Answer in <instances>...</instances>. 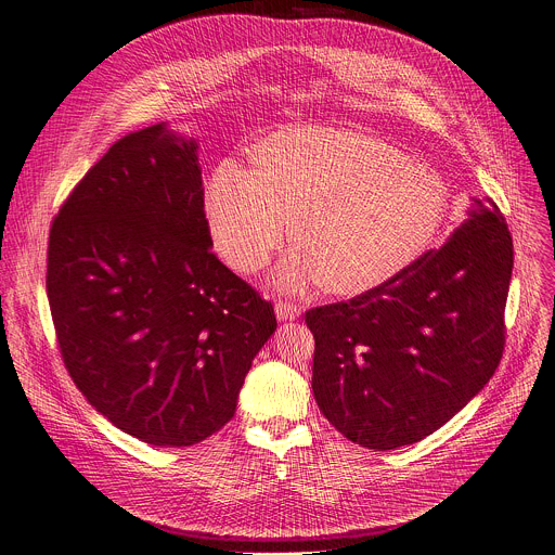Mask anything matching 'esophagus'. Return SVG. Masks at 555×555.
Segmentation results:
<instances>
[{"label": "esophagus", "mask_w": 555, "mask_h": 555, "mask_svg": "<svg viewBox=\"0 0 555 555\" xmlns=\"http://www.w3.org/2000/svg\"><path fill=\"white\" fill-rule=\"evenodd\" d=\"M274 311H276V319L279 321H294L300 315V305L296 302H287V300H279L274 305Z\"/></svg>", "instance_id": "34e87169"}]
</instances>
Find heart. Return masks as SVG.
I'll return each mask as SVG.
<instances>
[{
	"label": "heart",
	"mask_w": 555,
	"mask_h": 555,
	"mask_svg": "<svg viewBox=\"0 0 555 555\" xmlns=\"http://www.w3.org/2000/svg\"><path fill=\"white\" fill-rule=\"evenodd\" d=\"M206 215L219 255L236 272H259L292 221L298 248L276 283L292 292L323 283L360 296L402 276L435 246L448 189L379 138L302 127L266 138L257 169L221 160L208 182Z\"/></svg>",
	"instance_id": "obj_1"
}]
</instances>
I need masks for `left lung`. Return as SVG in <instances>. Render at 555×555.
Listing matches in <instances>:
<instances>
[{"mask_svg":"<svg viewBox=\"0 0 555 555\" xmlns=\"http://www.w3.org/2000/svg\"><path fill=\"white\" fill-rule=\"evenodd\" d=\"M486 202L402 276L305 311L315 404L353 443L392 450L422 441L494 375L514 244L503 212Z\"/></svg>","mask_w":555,"mask_h":555,"instance_id":"left-lung-1","label":"left lung"}]
</instances>
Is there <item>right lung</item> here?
Here are the masks:
<instances>
[{
    "label": "right lung",
    "instance_id": "1",
    "mask_svg": "<svg viewBox=\"0 0 555 555\" xmlns=\"http://www.w3.org/2000/svg\"><path fill=\"white\" fill-rule=\"evenodd\" d=\"M195 140L153 125L83 176L52 221L46 292L86 400L151 446L221 426L276 330L270 300L210 250Z\"/></svg>",
    "mask_w": 555,
    "mask_h": 555
}]
</instances>
